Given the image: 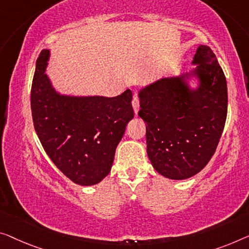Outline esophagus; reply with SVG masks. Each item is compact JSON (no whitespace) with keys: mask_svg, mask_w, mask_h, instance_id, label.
<instances>
[{"mask_svg":"<svg viewBox=\"0 0 249 249\" xmlns=\"http://www.w3.org/2000/svg\"><path fill=\"white\" fill-rule=\"evenodd\" d=\"M132 104H133V107H134L135 114H137V112H139V107H140V99L136 95H134V97H133Z\"/></svg>","mask_w":249,"mask_h":249,"instance_id":"34e87169","label":"esophagus"}]
</instances>
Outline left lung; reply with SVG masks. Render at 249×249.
I'll list each match as a JSON object with an SVG mask.
<instances>
[{
  "instance_id": "left-lung-1",
  "label": "left lung",
  "mask_w": 249,
  "mask_h": 249,
  "mask_svg": "<svg viewBox=\"0 0 249 249\" xmlns=\"http://www.w3.org/2000/svg\"><path fill=\"white\" fill-rule=\"evenodd\" d=\"M196 90L183 77L163 78L140 92L146 151L157 171L183 180L205 168L216 152L227 117V83L216 54L200 46L194 58Z\"/></svg>"
}]
</instances>
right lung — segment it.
Instances as JSON below:
<instances>
[{"instance_id": "add662e5", "label": "right lung", "mask_w": 249, "mask_h": 249, "mask_svg": "<svg viewBox=\"0 0 249 249\" xmlns=\"http://www.w3.org/2000/svg\"><path fill=\"white\" fill-rule=\"evenodd\" d=\"M49 50L36 59L31 87L35 129L54 165L80 185L102 181L113 165L126 125L134 117L132 91L116 97L57 94L44 73Z\"/></svg>"}]
</instances>
